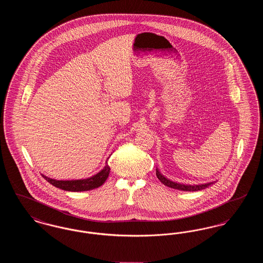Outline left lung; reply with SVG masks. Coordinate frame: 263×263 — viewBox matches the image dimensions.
I'll return each mask as SVG.
<instances>
[{
  "mask_svg": "<svg viewBox=\"0 0 263 263\" xmlns=\"http://www.w3.org/2000/svg\"><path fill=\"white\" fill-rule=\"evenodd\" d=\"M156 175L157 177L160 179V181L163 183L165 186L167 187L174 188V189H177V190H182V191H198V190H202L205 188L210 186L214 182H209V183H205V184H198V185H189V184H182V183H177L175 181L170 180L168 178L164 177L157 168L156 170Z\"/></svg>",
  "mask_w": 263,
  "mask_h": 263,
  "instance_id": "8db88e82",
  "label": "left lung"
}]
</instances>
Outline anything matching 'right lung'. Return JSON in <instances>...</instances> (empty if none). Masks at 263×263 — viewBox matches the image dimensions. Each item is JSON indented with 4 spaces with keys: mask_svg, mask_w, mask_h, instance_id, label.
<instances>
[{
    "mask_svg": "<svg viewBox=\"0 0 263 263\" xmlns=\"http://www.w3.org/2000/svg\"><path fill=\"white\" fill-rule=\"evenodd\" d=\"M109 173H110V167L106 161L105 166L100 171V173H98L97 175L90 176L88 178H85V179L57 180V179L47 177L45 175H42V176L55 187L60 188V189L66 190V191H74V192L77 191L78 192V191H88V190H91L95 188L100 187L105 182Z\"/></svg>",
    "mask_w": 263,
    "mask_h": 263,
    "instance_id": "obj_1",
    "label": "right lung"
}]
</instances>
